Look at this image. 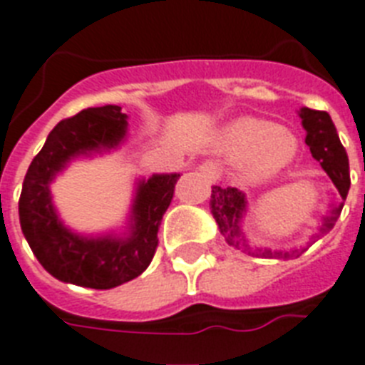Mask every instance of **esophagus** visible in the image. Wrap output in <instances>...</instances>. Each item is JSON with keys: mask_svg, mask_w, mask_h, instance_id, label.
I'll list each match as a JSON object with an SVG mask.
<instances>
[{"mask_svg": "<svg viewBox=\"0 0 365 365\" xmlns=\"http://www.w3.org/2000/svg\"><path fill=\"white\" fill-rule=\"evenodd\" d=\"M199 172L208 180H217L220 178V165L214 163V160H205L202 165L199 166Z\"/></svg>", "mask_w": 365, "mask_h": 365, "instance_id": "obj_1", "label": "esophagus"}]
</instances>
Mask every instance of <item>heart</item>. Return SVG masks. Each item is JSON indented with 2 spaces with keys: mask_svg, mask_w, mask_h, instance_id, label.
<instances>
[{
  "mask_svg": "<svg viewBox=\"0 0 365 365\" xmlns=\"http://www.w3.org/2000/svg\"><path fill=\"white\" fill-rule=\"evenodd\" d=\"M222 148L231 155H242L246 176L261 180L274 176L294 160L297 140L292 132L271 123L242 117L225 128Z\"/></svg>",
  "mask_w": 365,
  "mask_h": 365,
  "instance_id": "heart-1",
  "label": "heart"
}]
</instances>
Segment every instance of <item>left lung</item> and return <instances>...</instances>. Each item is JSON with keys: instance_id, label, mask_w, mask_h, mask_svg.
<instances>
[{"instance_id": "obj_1", "label": "left lung", "mask_w": 365, "mask_h": 365, "mask_svg": "<svg viewBox=\"0 0 365 365\" xmlns=\"http://www.w3.org/2000/svg\"><path fill=\"white\" fill-rule=\"evenodd\" d=\"M299 117L307 130L305 142L311 148L312 157L322 165L341 197L339 202L331 205L328 214L322 217L317 235L312 237V242H314L317 239L329 233L334 229L337 217L341 216L346 195H349V187H351V174H349V157H346L345 148L337 136L331 117L326 111H317L311 108H301ZM246 205H248V200L242 191H239L237 187H220V185L212 187V216L216 217L220 233L223 235V239L229 246L248 252L250 255H257V257H289V255H301L305 252L307 248L292 250V252L252 248L242 233V217L246 214Z\"/></svg>"}]
</instances>
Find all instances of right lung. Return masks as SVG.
Listing matches in <instances>:
<instances>
[{
    "label": "right lung",
    "mask_w": 365,
    "mask_h": 365,
    "mask_svg": "<svg viewBox=\"0 0 365 365\" xmlns=\"http://www.w3.org/2000/svg\"><path fill=\"white\" fill-rule=\"evenodd\" d=\"M126 126L119 106L79 111L54 126L26 172L19 200L20 227L43 269L62 282L110 289L140 277L153 259L160 220L180 174H153L138 183L126 237H83L64 227L48 187L71 159L117 148Z\"/></svg>",
    "instance_id": "right-lung-1"
}]
</instances>
